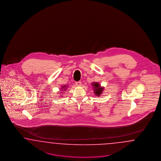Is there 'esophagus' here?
I'll return each mask as SVG.
<instances>
[{"label":"esophagus","mask_w":161,"mask_h":161,"mask_svg":"<svg viewBox=\"0 0 161 161\" xmlns=\"http://www.w3.org/2000/svg\"><path fill=\"white\" fill-rule=\"evenodd\" d=\"M75 84H76V86H81V83L80 81H77V82H76V83H75Z\"/></svg>","instance_id":"34e87169"}]
</instances>
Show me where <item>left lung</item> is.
<instances>
[{"instance_id":"1","label":"left lung","mask_w":161,"mask_h":161,"mask_svg":"<svg viewBox=\"0 0 161 161\" xmlns=\"http://www.w3.org/2000/svg\"><path fill=\"white\" fill-rule=\"evenodd\" d=\"M93 86H94V87L95 88V93L96 95L97 96H100V94L102 92L103 90V88L101 87L100 86V85L98 84V83H93Z\"/></svg>"}]
</instances>
